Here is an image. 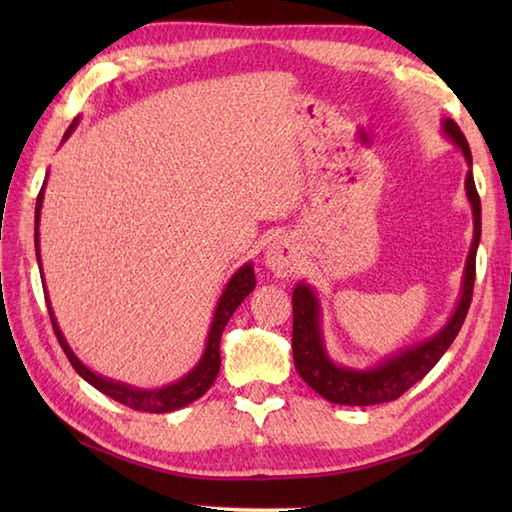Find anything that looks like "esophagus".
<instances>
[{
	"instance_id": "34e87169",
	"label": "esophagus",
	"mask_w": 512,
	"mask_h": 512,
	"mask_svg": "<svg viewBox=\"0 0 512 512\" xmlns=\"http://www.w3.org/2000/svg\"><path fill=\"white\" fill-rule=\"evenodd\" d=\"M264 262L277 277H290L292 273H297L299 246L295 239L290 235H277L275 239H270L264 253Z\"/></svg>"
}]
</instances>
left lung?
<instances>
[{
    "label": "left lung",
    "mask_w": 512,
    "mask_h": 512,
    "mask_svg": "<svg viewBox=\"0 0 512 512\" xmlns=\"http://www.w3.org/2000/svg\"><path fill=\"white\" fill-rule=\"evenodd\" d=\"M442 134L462 151L466 165H469L464 189L473 211V242L469 255H466L458 306H455L449 321L429 339L385 356L376 365L363 369L347 367L336 363L328 354V347H325L321 330V303L317 292L306 281H299L292 290V358H295V367L299 376L319 396L334 402V405L367 407L400 398L409 387L427 376L444 352L449 350L462 328L466 312H469L475 284V255L482 235V204L475 189L471 171L473 158L464 134L451 118H442Z\"/></svg>",
    "instance_id": "8db88e82"
}]
</instances>
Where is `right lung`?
<instances>
[{"label": "right lung", "mask_w": 512, "mask_h": 512, "mask_svg": "<svg viewBox=\"0 0 512 512\" xmlns=\"http://www.w3.org/2000/svg\"><path fill=\"white\" fill-rule=\"evenodd\" d=\"M79 125V116L74 118L72 125L68 127V132L63 134L61 143H65L72 136V132ZM46 182L48 178L43 180V187L37 195V206H35V250H37V262H39V270H41V253H39V222H41V204H43V191H46ZM255 288V270L253 264L246 262L244 266H239L235 270V275L228 279L226 288L222 290V297L217 301L215 312H213V321L209 328V336H206V345H204V354L191 372L184 374L182 378H178L176 383H169L160 389H143V387H134L121 383V380L107 378L103 374H96L92 369L85 365L79 356L72 352V347L65 341V336L59 328L57 317H54L50 299H48V290H46V281H43V292H46V303H48V312H50V321L54 334H57L59 345L63 347L65 356H68L70 365L76 369L83 380H88L92 387H96L99 391H103L105 396L114 398L121 405L136 409V411H147V413H167V411H176L191 405L193 400H198L200 396H204L209 387L213 385V380L217 378V372H220V339L222 332L226 328L228 319L233 317V312L239 308L250 292Z\"/></svg>", "instance_id": "1"}]
</instances>
